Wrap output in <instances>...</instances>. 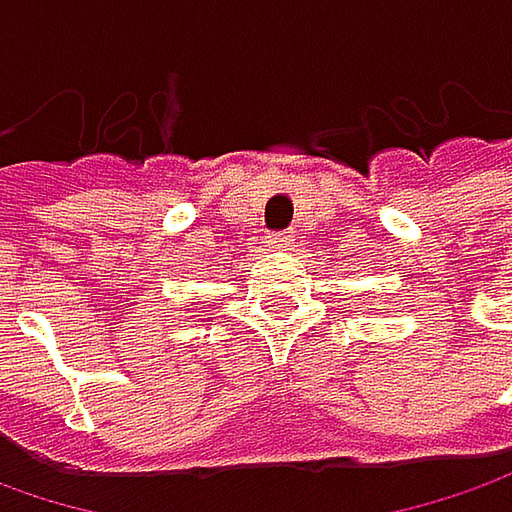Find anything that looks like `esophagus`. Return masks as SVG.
<instances>
[{
	"instance_id": "obj_1",
	"label": "esophagus",
	"mask_w": 512,
	"mask_h": 512,
	"mask_svg": "<svg viewBox=\"0 0 512 512\" xmlns=\"http://www.w3.org/2000/svg\"><path fill=\"white\" fill-rule=\"evenodd\" d=\"M290 230H285V233H273V236H267V245L270 247H287L290 245Z\"/></svg>"
}]
</instances>
